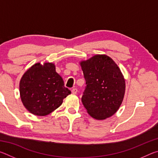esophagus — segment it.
<instances>
[{"mask_svg": "<svg viewBox=\"0 0 158 158\" xmlns=\"http://www.w3.org/2000/svg\"><path fill=\"white\" fill-rule=\"evenodd\" d=\"M77 92H78V90H77V89H72V93L74 95H76Z\"/></svg>", "mask_w": 158, "mask_h": 158, "instance_id": "1", "label": "esophagus"}]
</instances>
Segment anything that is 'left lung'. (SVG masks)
I'll use <instances>...</instances> for the list:
<instances>
[{"mask_svg": "<svg viewBox=\"0 0 158 158\" xmlns=\"http://www.w3.org/2000/svg\"><path fill=\"white\" fill-rule=\"evenodd\" d=\"M86 87L81 101L90 116L105 120L118 110L123 100L125 80L114 60L97 54L79 62Z\"/></svg>", "mask_w": 158, "mask_h": 158, "instance_id": "left-lung-1", "label": "left lung"}]
</instances>
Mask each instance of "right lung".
Here are the masks:
<instances>
[{
  "label": "right lung",
  "instance_id": "obj_1",
  "mask_svg": "<svg viewBox=\"0 0 158 158\" xmlns=\"http://www.w3.org/2000/svg\"><path fill=\"white\" fill-rule=\"evenodd\" d=\"M19 93L23 106L30 113L44 116L59 107L71 91L64 86L54 63H37L23 74Z\"/></svg>",
  "mask_w": 158,
  "mask_h": 158
}]
</instances>
